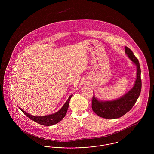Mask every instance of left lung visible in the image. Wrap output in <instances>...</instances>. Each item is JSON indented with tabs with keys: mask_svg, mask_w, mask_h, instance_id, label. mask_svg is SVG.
Instances as JSON below:
<instances>
[{
	"mask_svg": "<svg viewBox=\"0 0 154 154\" xmlns=\"http://www.w3.org/2000/svg\"><path fill=\"white\" fill-rule=\"evenodd\" d=\"M125 53L137 67V76L134 86L120 98L110 101H100L94 94L92 108L98 116L106 119H116L123 116L132 109L139 97L141 89V69L139 62L132 50L125 47Z\"/></svg>",
	"mask_w": 154,
	"mask_h": 154,
	"instance_id": "left-lung-1",
	"label": "left lung"
}]
</instances>
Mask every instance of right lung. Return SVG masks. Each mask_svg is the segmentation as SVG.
<instances>
[{"label":"right lung","mask_w":154,"mask_h":154,"mask_svg":"<svg viewBox=\"0 0 154 154\" xmlns=\"http://www.w3.org/2000/svg\"><path fill=\"white\" fill-rule=\"evenodd\" d=\"M72 96L73 95H72L69 97L67 100L64 104L63 107L59 110L58 111H57V112H55L54 114H50V115L41 116V117H38V116L36 117V116H32L29 114L27 113L26 112H25V111H23L20 107H19V108L26 117L29 118L30 119L33 120V121L36 122L39 124L44 125V126H51L53 125L58 123L59 122L62 121V119L65 117V116H66L69 106L70 100L71 97H72Z\"/></svg>","instance_id":"1"}]
</instances>
